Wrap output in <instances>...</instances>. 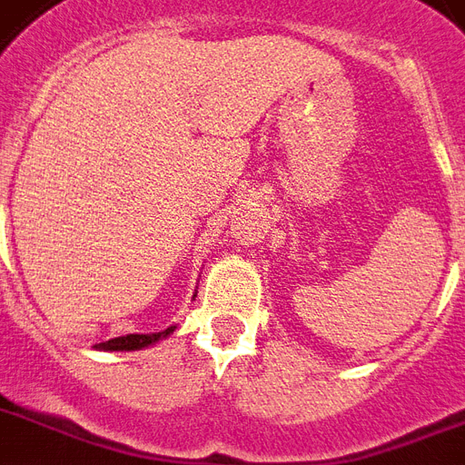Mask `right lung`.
I'll return each mask as SVG.
<instances>
[{
    "instance_id": "1",
    "label": "right lung",
    "mask_w": 465,
    "mask_h": 465,
    "mask_svg": "<svg viewBox=\"0 0 465 465\" xmlns=\"http://www.w3.org/2000/svg\"><path fill=\"white\" fill-rule=\"evenodd\" d=\"M175 331V325L166 328V331L161 332H152V335H123V338H113L105 340V342H98V350H142V347L154 345L156 340L166 338L171 332Z\"/></svg>"
}]
</instances>
